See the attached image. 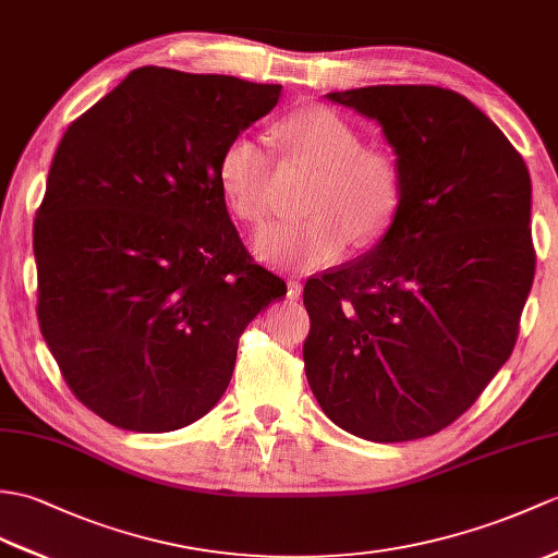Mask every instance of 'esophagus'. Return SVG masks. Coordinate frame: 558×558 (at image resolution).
<instances>
[{"label":"esophagus","mask_w":558,"mask_h":558,"mask_svg":"<svg viewBox=\"0 0 558 558\" xmlns=\"http://www.w3.org/2000/svg\"><path fill=\"white\" fill-rule=\"evenodd\" d=\"M288 296H290V300H300V296H302V282L300 280L288 282Z\"/></svg>","instance_id":"obj_1"}]
</instances>
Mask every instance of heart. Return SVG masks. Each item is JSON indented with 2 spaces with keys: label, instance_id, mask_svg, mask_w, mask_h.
<instances>
[{
  "label": "heart",
  "instance_id": "b5f03b06",
  "mask_svg": "<svg viewBox=\"0 0 558 558\" xmlns=\"http://www.w3.org/2000/svg\"><path fill=\"white\" fill-rule=\"evenodd\" d=\"M276 135L284 161L316 171V183L304 204L306 220L276 223L254 238V252L266 264L326 268L338 264L354 240L368 247L392 228L404 194L399 166L390 154L366 149L352 121L314 104L284 116ZM216 180L232 216L252 226L268 216L274 159L256 140H228Z\"/></svg>",
  "mask_w": 558,
  "mask_h": 558
}]
</instances>
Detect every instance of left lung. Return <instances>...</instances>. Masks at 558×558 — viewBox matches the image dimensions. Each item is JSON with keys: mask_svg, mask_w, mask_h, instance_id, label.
I'll return each mask as SVG.
<instances>
[{"mask_svg": "<svg viewBox=\"0 0 558 558\" xmlns=\"http://www.w3.org/2000/svg\"><path fill=\"white\" fill-rule=\"evenodd\" d=\"M326 97L383 125L404 194L366 256L306 280V380L342 430L409 442L469 411L513 352L535 278L533 185L507 135L454 89Z\"/></svg>", "mask_w": 558, "mask_h": 558, "instance_id": "obj_1", "label": "left lung"}]
</instances>
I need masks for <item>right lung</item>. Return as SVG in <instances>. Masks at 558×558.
I'll use <instances>...</instances> for the list:
<instances>
[{
	"label": "right lung",
	"mask_w": 558,
	"mask_h": 558,
	"mask_svg": "<svg viewBox=\"0 0 558 558\" xmlns=\"http://www.w3.org/2000/svg\"><path fill=\"white\" fill-rule=\"evenodd\" d=\"M280 89L142 66L63 133L33 228L37 320L107 423L171 433L209 413L240 335L288 292L244 250L216 180L226 142Z\"/></svg>",
	"instance_id": "obj_1"
}]
</instances>
